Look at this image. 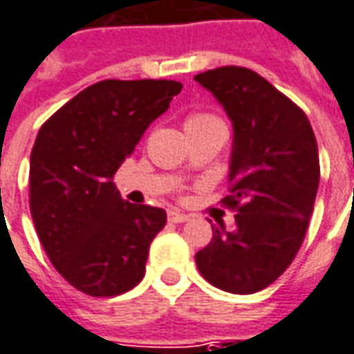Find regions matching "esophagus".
<instances>
[{
  "mask_svg": "<svg viewBox=\"0 0 354 354\" xmlns=\"http://www.w3.org/2000/svg\"><path fill=\"white\" fill-rule=\"evenodd\" d=\"M187 218H189V216H187V214H184V212L169 211V220L170 222H174V224H182V222H185Z\"/></svg>",
  "mask_w": 354,
  "mask_h": 354,
  "instance_id": "obj_1",
  "label": "esophagus"
}]
</instances>
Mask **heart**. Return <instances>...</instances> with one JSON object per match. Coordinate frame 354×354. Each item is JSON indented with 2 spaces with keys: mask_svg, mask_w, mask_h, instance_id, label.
I'll use <instances>...</instances> for the list:
<instances>
[{
  "mask_svg": "<svg viewBox=\"0 0 354 354\" xmlns=\"http://www.w3.org/2000/svg\"><path fill=\"white\" fill-rule=\"evenodd\" d=\"M185 134H197V132H211V130H218L224 128L222 120L212 113H205V111H195L189 113L184 120Z\"/></svg>",
  "mask_w": 354,
  "mask_h": 354,
  "instance_id": "obj_1",
  "label": "heart"
}]
</instances>
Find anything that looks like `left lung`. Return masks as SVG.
Returning a JSON list of instances; mask_svg holds the SVG:
<instances>
[{"mask_svg":"<svg viewBox=\"0 0 354 354\" xmlns=\"http://www.w3.org/2000/svg\"><path fill=\"white\" fill-rule=\"evenodd\" d=\"M195 80L234 124L222 205L236 212L232 228L212 224L195 263L214 288L251 295L288 270L305 239L320 182L318 145L305 113L251 68L220 66Z\"/></svg>","mask_w":354,"mask_h":354,"instance_id":"obj_1","label":"left lung"}]
</instances>
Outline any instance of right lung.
Listing matches in <instances>:
<instances>
[{
    "label": "right lung",
    "mask_w": 354,
    "mask_h": 354,
    "mask_svg": "<svg viewBox=\"0 0 354 354\" xmlns=\"http://www.w3.org/2000/svg\"><path fill=\"white\" fill-rule=\"evenodd\" d=\"M182 84L101 80L39 128L30 153V212L57 272L91 297H115L142 281L159 207L132 205L113 176Z\"/></svg>",
    "instance_id": "1"
}]
</instances>
